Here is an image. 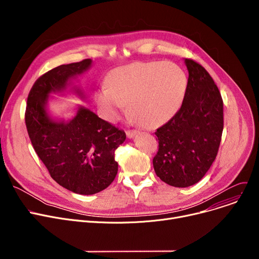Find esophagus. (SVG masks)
I'll use <instances>...</instances> for the list:
<instances>
[{"mask_svg": "<svg viewBox=\"0 0 259 259\" xmlns=\"http://www.w3.org/2000/svg\"><path fill=\"white\" fill-rule=\"evenodd\" d=\"M138 133H140V131L139 130H127L126 131V134H127V137L129 138V139H132L134 135H137Z\"/></svg>", "mask_w": 259, "mask_h": 259, "instance_id": "1", "label": "esophagus"}]
</instances>
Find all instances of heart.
Listing matches in <instances>:
<instances>
[{
  "instance_id": "heart-1",
  "label": "heart",
  "mask_w": 259,
  "mask_h": 259,
  "mask_svg": "<svg viewBox=\"0 0 259 259\" xmlns=\"http://www.w3.org/2000/svg\"><path fill=\"white\" fill-rule=\"evenodd\" d=\"M187 85L185 71L174 63H134L109 74L108 84L95 92V102L109 121L117 120L128 104L132 120L154 128L179 111Z\"/></svg>"
}]
</instances>
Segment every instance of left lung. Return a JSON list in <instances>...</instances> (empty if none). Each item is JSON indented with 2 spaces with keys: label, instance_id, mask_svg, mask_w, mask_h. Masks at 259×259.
<instances>
[{
  "label": "left lung",
  "instance_id": "1",
  "mask_svg": "<svg viewBox=\"0 0 259 259\" xmlns=\"http://www.w3.org/2000/svg\"><path fill=\"white\" fill-rule=\"evenodd\" d=\"M189 72L180 110L155 131L158 151L154 171L166 184L186 188L198 183L219 152L224 103L213 78L201 65L185 59Z\"/></svg>",
  "mask_w": 259,
  "mask_h": 259
}]
</instances>
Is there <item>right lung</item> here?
Returning a JSON list of instances; mask_svg holds the SVG:
<instances>
[{"label": "right lung", "mask_w": 259, "mask_h": 259, "mask_svg": "<svg viewBox=\"0 0 259 259\" xmlns=\"http://www.w3.org/2000/svg\"><path fill=\"white\" fill-rule=\"evenodd\" d=\"M90 59L53 68L33 84L27 99L25 122L29 139L51 178L71 192L103 191L117 174L114 152L126 133L89 109L79 107L70 120H54L46 106L50 93L63 92L71 79L91 66ZM73 91L84 98L78 88Z\"/></svg>", "instance_id": "obj_1"}]
</instances>
